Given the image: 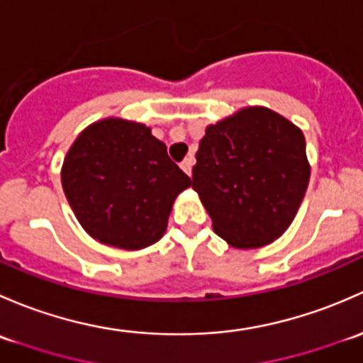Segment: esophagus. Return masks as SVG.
Masks as SVG:
<instances>
[{
	"label": "esophagus",
	"instance_id": "1",
	"mask_svg": "<svg viewBox=\"0 0 363 363\" xmlns=\"http://www.w3.org/2000/svg\"><path fill=\"white\" fill-rule=\"evenodd\" d=\"M194 162H196V159H194V155H189V157H186V159L182 162V169L185 171V173L189 174V177H190V174H192V166H194Z\"/></svg>",
	"mask_w": 363,
	"mask_h": 363
}]
</instances>
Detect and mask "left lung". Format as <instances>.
I'll list each match as a JSON object with an SVG mask.
<instances>
[{
    "label": "left lung",
    "mask_w": 363,
    "mask_h": 363,
    "mask_svg": "<svg viewBox=\"0 0 363 363\" xmlns=\"http://www.w3.org/2000/svg\"><path fill=\"white\" fill-rule=\"evenodd\" d=\"M192 169L213 230L234 248H259L289 229L304 199V134L267 108L252 106L209 125Z\"/></svg>",
    "instance_id": "left-lung-1"
}]
</instances>
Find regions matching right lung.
<instances>
[{"label":"right lung","mask_w":363,"mask_h":363,"mask_svg":"<svg viewBox=\"0 0 363 363\" xmlns=\"http://www.w3.org/2000/svg\"><path fill=\"white\" fill-rule=\"evenodd\" d=\"M61 178L82 227L122 250L159 241L174 199L192 183L150 127L122 118L89 125L69 148Z\"/></svg>","instance_id":"right-lung-1"}]
</instances>
